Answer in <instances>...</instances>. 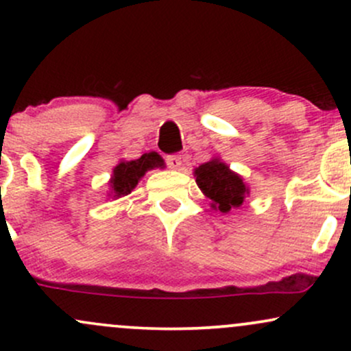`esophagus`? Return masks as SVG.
I'll return each instance as SVG.
<instances>
[{"mask_svg":"<svg viewBox=\"0 0 351 351\" xmlns=\"http://www.w3.org/2000/svg\"><path fill=\"white\" fill-rule=\"evenodd\" d=\"M181 163H183L181 155H168L167 156V165L171 168V170H180Z\"/></svg>","mask_w":351,"mask_h":351,"instance_id":"1","label":"esophagus"}]
</instances>
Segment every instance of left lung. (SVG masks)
<instances>
[{"label":"left lung","mask_w":351,"mask_h":351,"mask_svg":"<svg viewBox=\"0 0 351 351\" xmlns=\"http://www.w3.org/2000/svg\"><path fill=\"white\" fill-rule=\"evenodd\" d=\"M195 176L201 191L211 199L213 208L219 209L221 213H229L231 209L239 208L244 196L247 195L243 178L232 173L228 165L221 163L219 160L203 163L195 170Z\"/></svg>","instance_id":"obj_1"}]
</instances>
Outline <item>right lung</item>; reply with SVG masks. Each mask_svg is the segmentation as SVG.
Returning <instances> with one entry per match:
<instances>
[{"mask_svg":"<svg viewBox=\"0 0 351 351\" xmlns=\"http://www.w3.org/2000/svg\"><path fill=\"white\" fill-rule=\"evenodd\" d=\"M152 168H163L162 156L155 152L145 153L138 160L132 162H122L114 168V175L110 180V188L114 193V198L128 195L136 186L138 180Z\"/></svg>","mask_w":351,"mask_h":351,"instance_id":"add662e5","label":"right lung"}]
</instances>
